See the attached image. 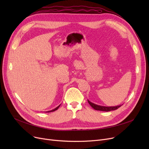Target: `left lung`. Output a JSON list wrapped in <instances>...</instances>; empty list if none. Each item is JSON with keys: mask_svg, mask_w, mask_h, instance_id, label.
I'll return each instance as SVG.
<instances>
[{"mask_svg": "<svg viewBox=\"0 0 149 149\" xmlns=\"http://www.w3.org/2000/svg\"><path fill=\"white\" fill-rule=\"evenodd\" d=\"M88 101L89 104L92 106L93 109H94L95 110L97 111H105V112H108V111H114L116 110V109H118L121 106V105L120 106H111V107H106V106H99L97 104H95L94 103H93L91 102L90 101L88 100Z\"/></svg>", "mask_w": 149, "mask_h": 149, "instance_id": "8db88e82", "label": "left lung"}]
</instances>
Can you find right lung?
Here are the masks:
<instances>
[{
    "instance_id": "1",
    "label": "right lung",
    "mask_w": 149,
    "mask_h": 149,
    "mask_svg": "<svg viewBox=\"0 0 149 149\" xmlns=\"http://www.w3.org/2000/svg\"><path fill=\"white\" fill-rule=\"evenodd\" d=\"M60 106V105H59L58 106H57L56 108H55L54 109H53V110H51V111H48V112H54V111H56V110H57V109H58V107Z\"/></svg>"
}]
</instances>
